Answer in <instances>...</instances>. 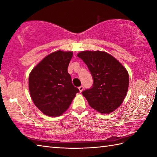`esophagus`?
Wrapping results in <instances>:
<instances>
[{"instance_id": "esophagus-1", "label": "esophagus", "mask_w": 157, "mask_h": 157, "mask_svg": "<svg viewBox=\"0 0 157 157\" xmlns=\"http://www.w3.org/2000/svg\"><path fill=\"white\" fill-rule=\"evenodd\" d=\"M79 92H82V90H84V86H79Z\"/></svg>"}]
</instances>
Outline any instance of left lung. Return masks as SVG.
Returning a JSON list of instances; mask_svg holds the SVG:
<instances>
[{"mask_svg": "<svg viewBox=\"0 0 157 157\" xmlns=\"http://www.w3.org/2000/svg\"><path fill=\"white\" fill-rule=\"evenodd\" d=\"M78 56L86 64L93 84L82 91L88 104L102 114L116 110L124 101L129 85V75L123 65L104 51H81Z\"/></svg>", "mask_w": 157, "mask_h": 157, "instance_id": "8db88e82", "label": "left lung"}]
</instances>
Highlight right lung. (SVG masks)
<instances>
[{
	"label": "right lung",
	"instance_id": "obj_1",
	"mask_svg": "<svg viewBox=\"0 0 157 157\" xmlns=\"http://www.w3.org/2000/svg\"><path fill=\"white\" fill-rule=\"evenodd\" d=\"M72 57L71 51H55L45 57L29 74L31 98L44 115H61L79 93L67 71Z\"/></svg>",
	"mask_w": 157,
	"mask_h": 157
}]
</instances>
